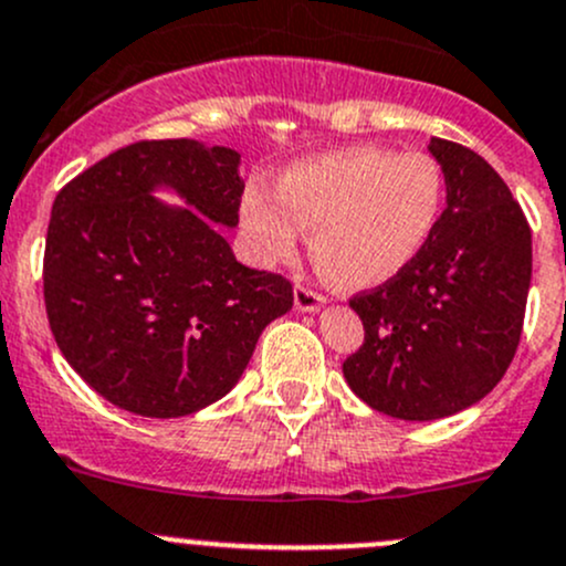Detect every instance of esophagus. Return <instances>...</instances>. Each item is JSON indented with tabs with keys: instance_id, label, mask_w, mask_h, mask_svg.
Returning <instances> with one entry per match:
<instances>
[{
	"instance_id": "1",
	"label": "esophagus",
	"mask_w": 566,
	"mask_h": 566,
	"mask_svg": "<svg viewBox=\"0 0 566 566\" xmlns=\"http://www.w3.org/2000/svg\"><path fill=\"white\" fill-rule=\"evenodd\" d=\"M294 305L300 313H316L324 305V296L316 291L305 289V285H296L294 289Z\"/></svg>"
}]
</instances>
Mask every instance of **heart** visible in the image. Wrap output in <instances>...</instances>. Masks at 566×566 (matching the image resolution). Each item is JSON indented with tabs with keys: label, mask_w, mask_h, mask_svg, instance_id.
<instances>
[{
	"label": "heart",
	"mask_w": 566,
	"mask_h": 566,
	"mask_svg": "<svg viewBox=\"0 0 566 566\" xmlns=\"http://www.w3.org/2000/svg\"><path fill=\"white\" fill-rule=\"evenodd\" d=\"M444 196V171L430 155L357 144L289 166L277 193L250 185L242 226L270 264L289 261L313 229L318 270L340 289L365 291L395 281L422 255Z\"/></svg>",
	"instance_id": "1"
}]
</instances>
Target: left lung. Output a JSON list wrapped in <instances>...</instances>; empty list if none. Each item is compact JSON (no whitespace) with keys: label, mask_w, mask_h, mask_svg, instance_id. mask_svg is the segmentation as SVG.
<instances>
[{"label":"left lung","mask_w":566,"mask_h":566,"mask_svg":"<svg viewBox=\"0 0 566 566\" xmlns=\"http://www.w3.org/2000/svg\"><path fill=\"white\" fill-rule=\"evenodd\" d=\"M428 149L447 207L409 270L348 302L365 343L343 363L359 400L409 422L452 417L496 387L532 283V229L504 179L460 144L430 138Z\"/></svg>","instance_id":"left-lung-1"}]
</instances>
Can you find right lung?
<instances>
[{"instance_id": "obj_1", "label": "right lung", "mask_w": 566, "mask_h": 566, "mask_svg": "<svg viewBox=\"0 0 566 566\" xmlns=\"http://www.w3.org/2000/svg\"><path fill=\"white\" fill-rule=\"evenodd\" d=\"M242 155L193 138L122 147L51 209L43 294L70 368L142 417H188L234 389L291 283L237 261ZM174 192L185 205L163 202Z\"/></svg>"}]
</instances>
